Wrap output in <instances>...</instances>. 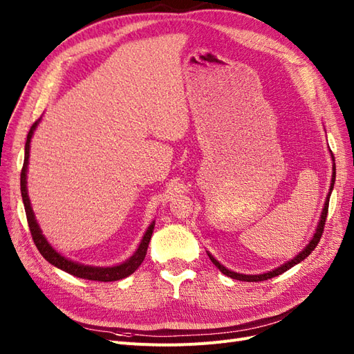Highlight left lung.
<instances>
[{
  "label": "left lung",
  "instance_id": "8db88e82",
  "mask_svg": "<svg viewBox=\"0 0 354 354\" xmlns=\"http://www.w3.org/2000/svg\"><path fill=\"white\" fill-rule=\"evenodd\" d=\"M330 156H332V160H334V162H335L334 155L330 153ZM334 183H335V164L332 165V180H330V187H329L328 196H326V201H325V205H324V209H322V216H320V220H319V224H317V227H316V232H315V234H313V238L310 239V242L307 243L306 248H304L301 252H299V254H297L292 260L286 261V263H285V264H282L281 267H276L274 270H270V272H267V273H261V274H242V273L232 272V270L226 269V267H224L223 264H220V263H218L216 259H214V257H212V255L208 252L209 260L212 261V264H216V267H217V269H218V270H220L223 274H226V276L232 277V279H236V281H243V282H261V281L272 279V277H274V276H279V274H282L283 272L289 270V269H291V267H294L295 264L301 263V261L306 259V257H308L310 254H312V251H313V250L316 248V246H317V243H319L320 238H322V233H324V226H325L326 216H328L329 198H330V194H332V189H334Z\"/></svg>",
  "mask_w": 354,
  "mask_h": 354
}]
</instances>
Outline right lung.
I'll return each mask as SVG.
<instances>
[{
	"label": "right lung",
	"instance_id": "right-lung-1",
	"mask_svg": "<svg viewBox=\"0 0 354 354\" xmlns=\"http://www.w3.org/2000/svg\"><path fill=\"white\" fill-rule=\"evenodd\" d=\"M39 121H41V118L38 121L34 122V125L30 127V130L28 133V138L25 143L24 168H22V173H20V192H22V199H24L25 212H26V218H28L32 239H34L38 251L50 264H53L55 267H57V269L66 272L69 274L81 277V279L97 281V282H113V281H120V279H124V277H127V276H130L131 273H134L138 269V266H140L145 260L146 252H147V246H149V242H151L152 233H153L155 221H152L151 226L147 227L140 245H138L137 251L127 261L118 264V266H113V267H94V266H85V264H81L77 261H72L53 248V246L48 243V241L46 239L44 234H42V232L39 229V224L35 220L34 209H32V207H30V201L28 196V187H26V183H28L26 173H28V164H29L30 138H32V136H34V131H35L37 125L39 124Z\"/></svg>",
	"mask_w": 354,
	"mask_h": 354
}]
</instances>
